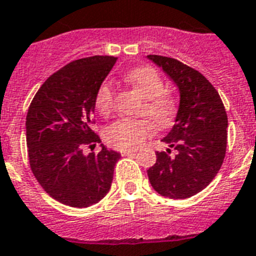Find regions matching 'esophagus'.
<instances>
[{
  "mask_svg": "<svg viewBox=\"0 0 256 256\" xmlns=\"http://www.w3.org/2000/svg\"><path fill=\"white\" fill-rule=\"evenodd\" d=\"M134 149H123V150H120L122 156H130V154L134 153Z\"/></svg>",
  "mask_w": 256,
  "mask_h": 256,
  "instance_id": "esophagus-1",
  "label": "esophagus"
}]
</instances>
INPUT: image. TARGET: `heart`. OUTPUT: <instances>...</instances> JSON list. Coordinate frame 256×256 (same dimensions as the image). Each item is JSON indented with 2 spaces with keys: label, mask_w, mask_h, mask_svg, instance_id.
<instances>
[{
  "label": "heart",
  "mask_w": 256,
  "mask_h": 256,
  "mask_svg": "<svg viewBox=\"0 0 256 256\" xmlns=\"http://www.w3.org/2000/svg\"><path fill=\"white\" fill-rule=\"evenodd\" d=\"M126 80L144 98L142 112L156 126H164L174 114V103L164 94V82L154 68L138 66L126 72ZM95 108L100 115H110L114 108V85L108 80L100 82L95 92ZM153 128L145 120L123 119L116 120L104 130L106 141L119 149H133L138 146Z\"/></svg>",
  "instance_id": "b5f03b06"
}]
</instances>
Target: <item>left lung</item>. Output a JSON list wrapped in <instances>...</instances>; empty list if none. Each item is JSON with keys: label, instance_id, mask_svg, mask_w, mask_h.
Listing matches in <instances>:
<instances>
[{"label": "left lung", "instance_id": "8db88e82", "mask_svg": "<svg viewBox=\"0 0 256 256\" xmlns=\"http://www.w3.org/2000/svg\"><path fill=\"white\" fill-rule=\"evenodd\" d=\"M179 90L178 112L162 138L170 152L157 153L148 170L152 187L164 198L187 199L214 179L225 158L228 115L217 90L202 73L171 57L149 54Z\"/></svg>", "mask_w": 256, "mask_h": 256}]
</instances>
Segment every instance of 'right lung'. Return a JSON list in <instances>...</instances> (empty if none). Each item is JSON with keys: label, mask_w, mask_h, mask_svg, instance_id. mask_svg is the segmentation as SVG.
Returning <instances> with one entry per match:
<instances>
[{"label": "right lung", "mask_w": 256, "mask_h": 256, "mask_svg": "<svg viewBox=\"0 0 256 256\" xmlns=\"http://www.w3.org/2000/svg\"><path fill=\"white\" fill-rule=\"evenodd\" d=\"M116 62L112 56L72 61L40 86L26 118L30 166L50 198L65 206L86 208L107 195L120 153L100 145L92 130L94 96Z\"/></svg>", "instance_id": "obj_1"}]
</instances>
